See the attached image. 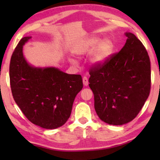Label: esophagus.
I'll list each match as a JSON object with an SVG mask.
<instances>
[{
	"label": "esophagus",
	"mask_w": 160,
	"mask_h": 160,
	"mask_svg": "<svg viewBox=\"0 0 160 160\" xmlns=\"http://www.w3.org/2000/svg\"><path fill=\"white\" fill-rule=\"evenodd\" d=\"M82 82H83L84 85H85V86H88V78H87V77H84V78H82Z\"/></svg>",
	"instance_id": "34e87169"
}]
</instances>
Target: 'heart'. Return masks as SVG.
<instances>
[{"label": "heart", "instance_id": "1", "mask_svg": "<svg viewBox=\"0 0 160 160\" xmlns=\"http://www.w3.org/2000/svg\"><path fill=\"white\" fill-rule=\"evenodd\" d=\"M99 39L96 37L90 38L86 41L78 44L73 49V52L76 54H83L90 52L94 50L99 42ZM99 44V43H98ZM94 50L92 56V62L95 65H102L104 63L113 51V43L110 40H104L98 45Z\"/></svg>", "mask_w": 160, "mask_h": 160}]
</instances>
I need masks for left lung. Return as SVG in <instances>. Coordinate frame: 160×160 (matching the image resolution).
<instances>
[{
    "mask_svg": "<svg viewBox=\"0 0 160 160\" xmlns=\"http://www.w3.org/2000/svg\"><path fill=\"white\" fill-rule=\"evenodd\" d=\"M120 51L102 65L90 68L89 86L99 118L111 125H123L136 117L151 88L150 61L142 43L127 32Z\"/></svg>",
    "mask_w": 160,
    "mask_h": 160,
    "instance_id": "obj_1",
    "label": "left lung"
}]
</instances>
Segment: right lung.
Returning <instances> with one entry per match:
<instances>
[{
  "label": "right lung",
  "instance_id": "obj_1",
  "mask_svg": "<svg viewBox=\"0 0 160 160\" xmlns=\"http://www.w3.org/2000/svg\"><path fill=\"white\" fill-rule=\"evenodd\" d=\"M30 38H22L10 59L12 97L30 122L44 128H57L70 117L75 97L82 89V77L55 68L29 66L23 56L22 47Z\"/></svg>",
  "mask_w": 160,
  "mask_h": 160
}]
</instances>
